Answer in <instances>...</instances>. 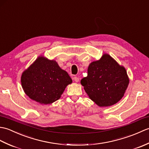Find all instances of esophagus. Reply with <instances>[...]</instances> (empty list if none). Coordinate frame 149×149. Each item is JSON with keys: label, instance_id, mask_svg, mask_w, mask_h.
<instances>
[{"label": "esophagus", "instance_id": "1", "mask_svg": "<svg viewBox=\"0 0 149 149\" xmlns=\"http://www.w3.org/2000/svg\"><path fill=\"white\" fill-rule=\"evenodd\" d=\"M73 79H74V81L75 82H76V83H78L79 81V79L77 77H73Z\"/></svg>", "mask_w": 149, "mask_h": 149}]
</instances>
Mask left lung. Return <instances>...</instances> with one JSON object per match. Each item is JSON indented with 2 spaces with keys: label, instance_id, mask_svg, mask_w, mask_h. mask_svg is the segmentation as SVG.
<instances>
[{
  "label": "left lung",
  "instance_id": "obj_1",
  "mask_svg": "<svg viewBox=\"0 0 149 149\" xmlns=\"http://www.w3.org/2000/svg\"><path fill=\"white\" fill-rule=\"evenodd\" d=\"M129 83L124 66L106 53L90 63L88 75L81 81L88 97L99 107H109L119 102Z\"/></svg>",
  "mask_w": 149,
  "mask_h": 149
}]
</instances>
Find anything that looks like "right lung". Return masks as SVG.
I'll list each match as a JSON object with an SVG mask.
<instances>
[{"label":"right lung","mask_w":149,"mask_h":149,"mask_svg":"<svg viewBox=\"0 0 149 149\" xmlns=\"http://www.w3.org/2000/svg\"><path fill=\"white\" fill-rule=\"evenodd\" d=\"M72 80L68 73L59 67L55 60L43 56L38 57L21 76L25 93L36 102L50 104L60 99Z\"/></svg>","instance_id":"obj_1"}]
</instances>
